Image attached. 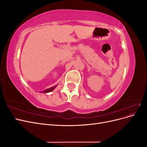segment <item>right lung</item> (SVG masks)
Segmentation results:
<instances>
[{
  "label": "right lung",
  "instance_id": "right-lung-1",
  "mask_svg": "<svg viewBox=\"0 0 147 147\" xmlns=\"http://www.w3.org/2000/svg\"><path fill=\"white\" fill-rule=\"evenodd\" d=\"M57 86V85L56 86H52L50 88H47L46 89V90H45L44 91H42V93H48V92H51L52 91H53L55 90V88H56V87Z\"/></svg>",
  "mask_w": 147,
  "mask_h": 147
}]
</instances>
